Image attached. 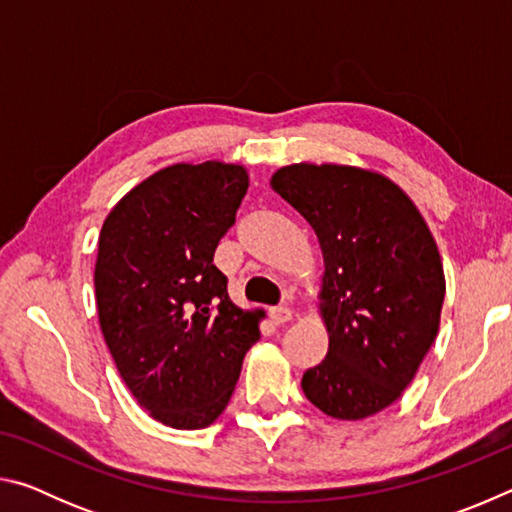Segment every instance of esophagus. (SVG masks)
<instances>
[{
	"label": "esophagus",
	"instance_id": "1",
	"mask_svg": "<svg viewBox=\"0 0 512 512\" xmlns=\"http://www.w3.org/2000/svg\"><path fill=\"white\" fill-rule=\"evenodd\" d=\"M268 316H271V320L275 325H284L289 323V320L293 318V311L289 307H273L271 311H268Z\"/></svg>",
	"mask_w": 512,
	"mask_h": 512
}]
</instances>
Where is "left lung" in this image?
<instances>
[{
  "instance_id": "1",
  "label": "left lung",
  "mask_w": 512,
  "mask_h": 512,
  "mask_svg": "<svg viewBox=\"0 0 512 512\" xmlns=\"http://www.w3.org/2000/svg\"><path fill=\"white\" fill-rule=\"evenodd\" d=\"M271 187L314 228L325 262L329 348L302 391L336 420L384 411L438 334L445 273L427 223L393 180L350 164H289Z\"/></svg>"
}]
</instances>
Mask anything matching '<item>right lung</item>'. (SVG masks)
I'll return each instance as SVG.
<instances>
[{
    "mask_svg": "<svg viewBox=\"0 0 512 512\" xmlns=\"http://www.w3.org/2000/svg\"><path fill=\"white\" fill-rule=\"evenodd\" d=\"M248 171L171 164L112 207L94 266L99 325L137 404L173 429H203L235 391L262 311L239 309L212 264Z\"/></svg>",
    "mask_w": 512,
    "mask_h": 512,
    "instance_id": "add662e5",
    "label": "right lung"
}]
</instances>
